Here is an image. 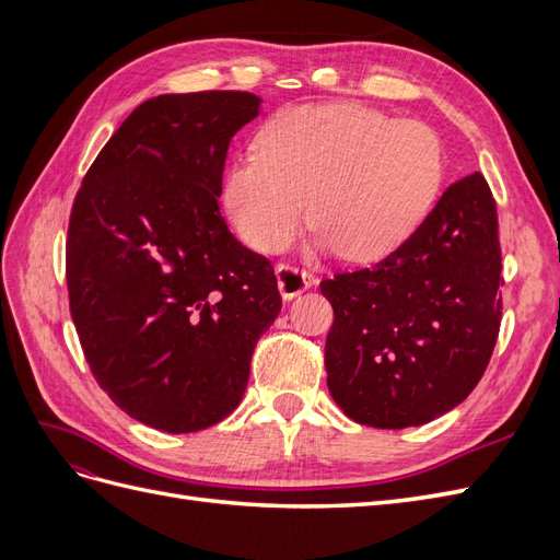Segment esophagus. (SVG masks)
I'll return each instance as SVG.
<instances>
[{
    "label": "esophagus",
    "instance_id": "obj_1",
    "mask_svg": "<svg viewBox=\"0 0 560 560\" xmlns=\"http://www.w3.org/2000/svg\"><path fill=\"white\" fill-rule=\"evenodd\" d=\"M276 276H278V290L284 301H292L301 292H306L317 284V278L313 273H308V270H299L290 264H278Z\"/></svg>",
    "mask_w": 560,
    "mask_h": 560
}]
</instances>
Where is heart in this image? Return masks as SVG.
Segmentation results:
<instances>
[{
	"label": "heart",
	"mask_w": 560,
	"mask_h": 560,
	"mask_svg": "<svg viewBox=\"0 0 560 560\" xmlns=\"http://www.w3.org/2000/svg\"><path fill=\"white\" fill-rule=\"evenodd\" d=\"M254 149L231 163L224 206L259 252L290 245L311 202L319 247L350 261L383 259L422 226L444 184V149L430 126L364 105L287 107Z\"/></svg>",
	"instance_id": "1"
}]
</instances>
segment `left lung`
<instances>
[{"instance_id":"1","label":"left lung","mask_w":560,"mask_h":560,"mask_svg":"<svg viewBox=\"0 0 560 560\" xmlns=\"http://www.w3.org/2000/svg\"><path fill=\"white\" fill-rule=\"evenodd\" d=\"M500 270L495 200L483 175L471 173L393 254L322 280L334 308L327 385L343 413L401 430L465 401L498 341Z\"/></svg>"}]
</instances>
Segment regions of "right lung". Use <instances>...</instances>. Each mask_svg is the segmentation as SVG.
I'll return each mask as SVG.
<instances>
[{
	"label": "right lung",
	"instance_id": "obj_1",
	"mask_svg": "<svg viewBox=\"0 0 560 560\" xmlns=\"http://www.w3.org/2000/svg\"><path fill=\"white\" fill-rule=\"evenodd\" d=\"M259 103L243 91L147 100L74 198L65 261L83 354L118 409L154 430L233 413L282 308L273 266L235 241L217 202L231 138Z\"/></svg>",
	"mask_w": 560,
	"mask_h": 560
}]
</instances>
